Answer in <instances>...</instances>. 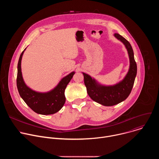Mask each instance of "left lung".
I'll use <instances>...</instances> for the list:
<instances>
[{"mask_svg": "<svg viewBox=\"0 0 159 159\" xmlns=\"http://www.w3.org/2000/svg\"><path fill=\"white\" fill-rule=\"evenodd\" d=\"M114 36L123 43L128 52L129 66L125 77L116 84L106 85L100 84L90 75L82 72L84 84L89 97L95 102L105 106L118 104L128 97L137 73V66L130 43L118 33H115Z\"/></svg>", "mask_w": 159, "mask_h": 159, "instance_id": "8db88e82", "label": "left lung"}]
</instances>
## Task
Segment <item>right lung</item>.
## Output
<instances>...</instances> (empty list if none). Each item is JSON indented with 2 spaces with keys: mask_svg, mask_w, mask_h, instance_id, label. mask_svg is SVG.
<instances>
[{
  "mask_svg": "<svg viewBox=\"0 0 159 159\" xmlns=\"http://www.w3.org/2000/svg\"><path fill=\"white\" fill-rule=\"evenodd\" d=\"M24 50L20 55L17 64V87L21 98L35 112L43 115H53L59 111L65 102V90L75 74L72 72L63 77L51 90L45 93L37 92L29 87L25 83L21 72V60Z\"/></svg>",
  "mask_w": 159,
  "mask_h": 159,
  "instance_id": "right-lung-1",
  "label": "right lung"
}]
</instances>
